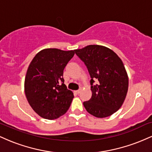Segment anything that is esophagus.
<instances>
[{
	"label": "esophagus",
	"instance_id": "1",
	"mask_svg": "<svg viewBox=\"0 0 152 152\" xmlns=\"http://www.w3.org/2000/svg\"><path fill=\"white\" fill-rule=\"evenodd\" d=\"M80 92H81V89L77 90V91H75V93H76V94H78L80 93Z\"/></svg>",
	"mask_w": 152,
	"mask_h": 152
}]
</instances>
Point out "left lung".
I'll list each match as a JSON object with an SVG mask.
<instances>
[{
    "instance_id": "left-lung-1",
    "label": "left lung",
    "mask_w": 152,
    "mask_h": 152,
    "mask_svg": "<svg viewBox=\"0 0 152 152\" xmlns=\"http://www.w3.org/2000/svg\"><path fill=\"white\" fill-rule=\"evenodd\" d=\"M75 53L84 63L91 78L92 96L83 102L85 109L98 118L114 114L124 102L129 86L121 58L112 50L99 45H89Z\"/></svg>"
}]
</instances>
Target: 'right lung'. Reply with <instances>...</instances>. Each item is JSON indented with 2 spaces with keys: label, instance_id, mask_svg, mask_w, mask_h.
Segmentation results:
<instances>
[{
  "label": "right lung",
  "instance_id": "1",
  "mask_svg": "<svg viewBox=\"0 0 152 152\" xmlns=\"http://www.w3.org/2000/svg\"><path fill=\"white\" fill-rule=\"evenodd\" d=\"M75 50L46 48L35 56L25 78V94L36 113L46 119H55L70 107L74 94L64 79V70Z\"/></svg>",
  "mask_w": 152,
  "mask_h": 152
}]
</instances>
